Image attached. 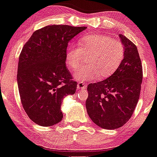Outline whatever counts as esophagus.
Returning <instances> with one entry per match:
<instances>
[{
    "mask_svg": "<svg viewBox=\"0 0 157 157\" xmlns=\"http://www.w3.org/2000/svg\"><path fill=\"white\" fill-rule=\"evenodd\" d=\"M86 89V85L83 82H78L77 85V90H85Z\"/></svg>",
    "mask_w": 157,
    "mask_h": 157,
    "instance_id": "obj_1",
    "label": "esophagus"
}]
</instances>
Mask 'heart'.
<instances>
[{
	"instance_id": "heart-1",
	"label": "heart",
	"mask_w": 157,
	"mask_h": 157,
	"mask_svg": "<svg viewBox=\"0 0 157 157\" xmlns=\"http://www.w3.org/2000/svg\"><path fill=\"white\" fill-rule=\"evenodd\" d=\"M79 47L70 44L66 51L65 61L71 71L78 70L83 61V56L90 55L87 67H82L74 75L79 82L95 80L111 76L121 65L124 55V45L110 36L90 34L78 40Z\"/></svg>"
}]
</instances>
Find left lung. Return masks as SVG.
<instances>
[{
	"mask_svg": "<svg viewBox=\"0 0 157 157\" xmlns=\"http://www.w3.org/2000/svg\"><path fill=\"white\" fill-rule=\"evenodd\" d=\"M119 36L124 48L121 65L109 78L87 86V114L94 124L106 129L121 127L132 117L143 78L137 47L125 36Z\"/></svg>",
	"mask_w": 157,
	"mask_h": 157,
	"instance_id": "8db88e82",
	"label": "left lung"
}]
</instances>
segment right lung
<instances>
[{
    "label": "right lung",
    "instance_id": "1",
    "mask_svg": "<svg viewBox=\"0 0 157 157\" xmlns=\"http://www.w3.org/2000/svg\"><path fill=\"white\" fill-rule=\"evenodd\" d=\"M86 27L48 25L33 32L18 59L17 83L21 104L31 121L42 126L61 121L65 97L77 83L66 67L69 42Z\"/></svg>",
    "mask_w": 157,
    "mask_h": 157
}]
</instances>
